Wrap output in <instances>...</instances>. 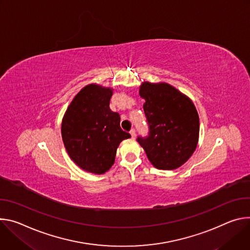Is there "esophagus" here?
Instances as JSON below:
<instances>
[{
  "mask_svg": "<svg viewBox=\"0 0 250 250\" xmlns=\"http://www.w3.org/2000/svg\"><path fill=\"white\" fill-rule=\"evenodd\" d=\"M130 134H131V137L133 138V139H135V138H136V130H135V129H132V130L130 131Z\"/></svg>",
  "mask_w": 250,
  "mask_h": 250,
  "instance_id": "esophagus-1",
  "label": "esophagus"
}]
</instances>
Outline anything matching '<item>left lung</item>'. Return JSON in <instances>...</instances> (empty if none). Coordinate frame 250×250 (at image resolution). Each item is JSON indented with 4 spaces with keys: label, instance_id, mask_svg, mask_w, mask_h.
<instances>
[{
    "label": "left lung",
    "instance_id": "8db88e82",
    "mask_svg": "<svg viewBox=\"0 0 250 250\" xmlns=\"http://www.w3.org/2000/svg\"><path fill=\"white\" fill-rule=\"evenodd\" d=\"M139 94L145 99L143 108L149 134L138 137V143L155 168L178 169L198 145L200 119L195 105L188 96L165 82H143Z\"/></svg>",
    "mask_w": 250,
    "mask_h": 250
}]
</instances>
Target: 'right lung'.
Returning a JSON list of instances; mask_svg holds the SVG:
<instances>
[{
	"instance_id": "1",
	"label": "right lung",
	"mask_w": 250,
	"mask_h": 250,
	"mask_svg": "<svg viewBox=\"0 0 250 250\" xmlns=\"http://www.w3.org/2000/svg\"><path fill=\"white\" fill-rule=\"evenodd\" d=\"M113 89L88 84L67 107L62 123V136L70 159L79 168L104 174L115 161L119 144L131 135L120 127V115L111 111Z\"/></svg>"
}]
</instances>
